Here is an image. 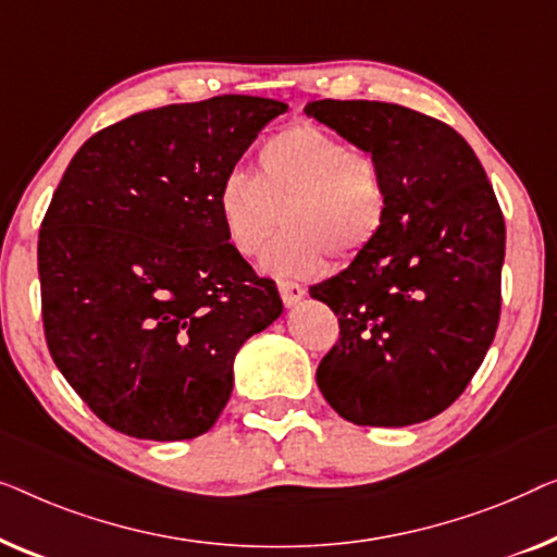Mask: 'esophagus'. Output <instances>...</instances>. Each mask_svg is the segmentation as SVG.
<instances>
[{
	"instance_id": "34e87169",
	"label": "esophagus",
	"mask_w": 557,
	"mask_h": 557,
	"mask_svg": "<svg viewBox=\"0 0 557 557\" xmlns=\"http://www.w3.org/2000/svg\"><path fill=\"white\" fill-rule=\"evenodd\" d=\"M277 289H280L282 302H285V308H295V305L305 297V287L297 285V282L282 280V282H277Z\"/></svg>"
}]
</instances>
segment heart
<instances>
[{
  "label": "heart",
  "mask_w": 557,
  "mask_h": 557,
  "mask_svg": "<svg viewBox=\"0 0 557 557\" xmlns=\"http://www.w3.org/2000/svg\"><path fill=\"white\" fill-rule=\"evenodd\" d=\"M216 214L242 257L260 255L282 219L285 232L264 252L262 270L308 277L331 257L354 262L379 242L391 216V186L371 151L302 123L264 140L257 176L230 171L219 182Z\"/></svg>",
  "instance_id": "1"
}]
</instances>
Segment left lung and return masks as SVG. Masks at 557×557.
Masks as SVG:
<instances>
[{
	"instance_id": "left-lung-1",
	"label": "left lung",
	"mask_w": 557,
	"mask_h": 557,
	"mask_svg": "<svg viewBox=\"0 0 557 557\" xmlns=\"http://www.w3.org/2000/svg\"><path fill=\"white\" fill-rule=\"evenodd\" d=\"M308 119L381 161L391 216L379 242L310 287L341 323L318 386L358 426H411L451 406L495 341L505 219L472 146L424 113L315 100Z\"/></svg>"
}]
</instances>
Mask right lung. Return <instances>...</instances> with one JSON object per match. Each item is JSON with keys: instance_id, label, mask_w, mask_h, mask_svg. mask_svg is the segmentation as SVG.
Here are the masks:
<instances>
[{"instance_id": "add662e5", "label": "right lung", "mask_w": 557, "mask_h": 557, "mask_svg": "<svg viewBox=\"0 0 557 557\" xmlns=\"http://www.w3.org/2000/svg\"><path fill=\"white\" fill-rule=\"evenodd\" d=\"M285 111L255 96L153 108L90 136L62 174L37 242L45 338L115 432H209L237 350L280 318L275 282L226 242L216 189Z\"/></svg>"}]
</instances>
